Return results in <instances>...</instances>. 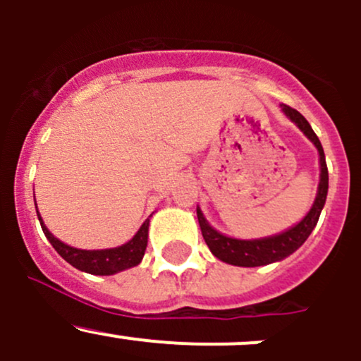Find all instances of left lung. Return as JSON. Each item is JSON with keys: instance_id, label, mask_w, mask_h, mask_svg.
<instances>
[{"instance_id": "left-lung-1", "label": "left lung", "mask_w": 361, "mask_h": 361, "mask_svg": "<svg viewBox=\"0 0 361 361\" xmlns=\"http://www.w3.org/2000/svg\"><path fill=\"white\" fill-rule=\"evenodd\" d=\"M281 110L285 111V115L288 116L292 122L298 126V129L309 137V140L314 143V147L318 148L319 154V166H322V178H319V187H318V195H316V201L312 204L311 211L304 216V220L298 221L295 227L290 231L283 232L279 235H272V238L265 239H253V241H241V239H232L227 235L220 234L218 231H214L209 224L206 221L201 209L197 207V218L199 225H201L202 238L206 241L207 248L211 250V253L216 258H220L221 262H227L231 265H239V267H258V265H267L272 262H278L286 258L288 255H292L295 250L300 248L304 245L305 239L309 238V234L312 232V228L316 227L319 220V214H322L323 206L326 201V192H329V169H326L325 162V152H323L322 143H319L318 136L314 134L312 127L309 126L307 120L300 115L293 108L281 104Z\"/></svg>"}]
</instances>
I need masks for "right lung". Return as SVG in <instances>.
I'll use <instances>...</instances> for the list:
<instances>
[{"label":"right lung","mask_w":361,"mask_h":361,"mask_svg":"<svg viewBox=\"0 0 361 361\" xmlns=\"http://www.w3.org/2000/svg\"><path fill=\"white\" fill-rule=\"evenodd\" d=\"M36 204V202H35ZM38 220L42 224L43 234L47 235V239L50 241V245L56 248L57 253L71 264L73 267H76L78 271L89 272V274L96 276H110L115 274V272L123 271V269L134 267L141 262L143 258L145 250H147L148 243V225H150V220L145 221L141 225V228L137 231V234L130 239L126 245L118 246V248H110V250H78L71 248V246L64 245L63 241H59L57 238H54L49 232V228L43 225L42 218Z\"/></svg>","instance_id":"1"}]
</instances>
